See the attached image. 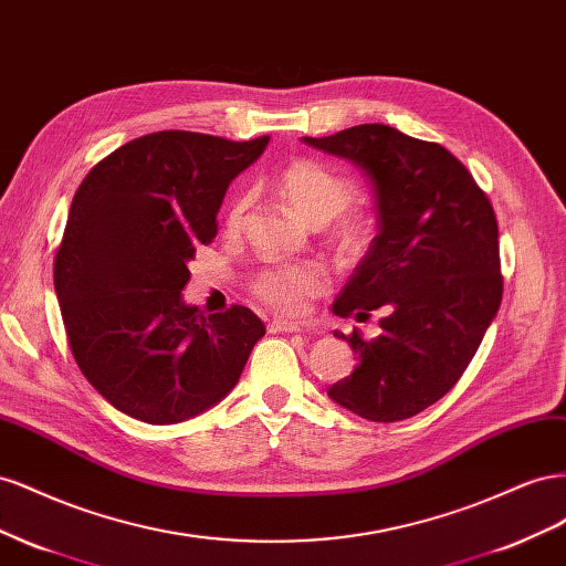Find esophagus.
I'll return each mask as SVG.
<instances>
[{"label": "esophagus", "mask_w": 566, "mask_h": 566, "mask_svg": "<svg viewBox=\"0 0 566 566\" xmlns=\"http://www.w3.org/2000/svg\"><path fill=\"white\" fill-rule=\"evenodd\" d=\"M268 329L274 334H292V332L296 334V332H301V325L298 322H289V319H272Z\"/></svg>", "instance_id": "obj_1"}]
</instances>
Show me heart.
I'll use <instances>...</instances> for the list:
<instances>
[{"instance_id":"b5f03b06","label":"heart","mask_w":566,"mask_h":566,"mask_svg":"<svg viewBox=\"0 0 566 566\" xmlns=\"http://www.w3.org/2000/svg\"><path fill=\"white\" fill-rule=\"evenodd\" d=\"M272 187L301 218L313 224H327L336 218L338 244L346 253L358 249L363 224L358 216L348 211L358 187L346 175L315 158H294L272 177ZM249 206V193L237 191L224 206V232L237 234L244 228ZM249 292L274 313L301 317L311 311L313 301L329 292V274L317 263H268L251 274Z\"/></svg>"}]
</instances>
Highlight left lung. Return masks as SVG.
<instances>
[{
    "label": "left lung",
    "instance_id": "obj_1",
    "mask_svg": "<svg viewBox=\"0 0 566 566\" xmlns=\"http://www.w3.org/2000/svg\"><path fill=\"white\" fill-rule=\"evenodd\" d=\"M303 142L358 164L379 216L334 313L365 322L379 311L381 334L336 332L358 367L329 396L373 422L415 417L460 381L503 301L493 206L446 147L396 127L365 123Z\"/></svg>",
    "mask_w": 566,
    "mask_h": 566
}]
</instances>
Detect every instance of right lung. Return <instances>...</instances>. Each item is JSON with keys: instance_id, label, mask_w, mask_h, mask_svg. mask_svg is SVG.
<instances>
[{"instance_id": "1", "label": "right lung", "mask_w": 566, "mask_h": 566, "mask_svg": "<svg viewBox=\"0 0 566 566\" xmlns=\"http://www.w3.org/2000/svg\"><path fill=\"white\" fill-rule=\"evenodd\" d=\"M268 135L232 142L164 130L102 158L80 182L54 286L80 373L113 408L175 424L232 391L265 325L244 305H185L187 263L218 234V208Z\"/></svg>"}]
</instances>
